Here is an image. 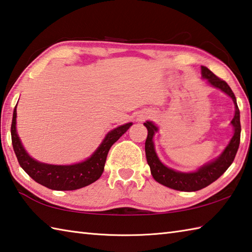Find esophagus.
Masks as SVG:
<instances>
[{
    "instance_id": "1",
    "label": "esophagus",
    "mask_w": 252,
    "mask_h": 252,
    "mask_svg": "<svg viewBox=\"0 0 252 252\" xmlns=\"http://www.w3.org/2000/svg\"><path fill=\"white\" fill-rule=\"evenodd\" d=\"M151 115H150V113H140V115L139 116H137V121H144L145 119H147V118H149Z\"/></svg>"
}]
</instances>
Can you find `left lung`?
<instances>
[{
  "instance_id": "1",
  "label": "left lung",
  "mask_w": 252,
  "mask_h": 252,
  "mask_svg": "<svg viewBox=\"0 0 252 252\" xmlns=\"http://www.w3.org/2000/svg\"><path fill=\"white\" fill-rule=\"evenodd\" d=\"M201 74L202 78H204L211 86L219 88L220 91L229 96L233 99L235 105V116L233 120L230 121V125L234 127V134L231 136L227 146L225 147L224 151L216 158L202 165L195 171L184 172L169 168V167L162 164L155 151L154 135L156 132H158V127L152 121L144 122V126L147 129L145 154L153 178L158 182V184L178 191H198L208 187L215 180H218L227 170L228 167L231 165V162L234 161L240 143V112L233 91L230 90L227 83L225 81H221L220 78L214 75L208 67L201 66Z\"/></svg>"
}]
</instances>
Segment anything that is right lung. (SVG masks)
Wrapping results in <instances>:
<instances>
[{
    "mask_svg": "<svg viewBox=\"0 0 252 252\" xmlns=\"http://www.w3.org/2000/svg\"><path fill=\"white\" fill-rule=\"evenodd\" d=\"M16 117L17 112L16 107H15L11 134L13 149L19 165L27 172L29 177H32L38 184L58 191L81 189L99 179L103 168H105V162L110 147L132 126V122H129L108 132L96 151L85 160L73 165H51L32 158L25 150L17 134Z\"/></svg>",
    "mask_w": 252,
    "mask_h": 252,
    "instance_id": "1",
    "label": "right lung"
}]
</instances>
